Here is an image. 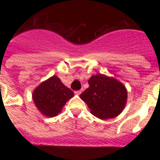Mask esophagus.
I'll return each mask as SVG.
<instances>
[{
    "label": "esophagus",
    "instance_id": "34e87169",
    "mask_svg": "<svg viewBox=\"0 0 160 160\" xmlns=\"http://www.w3.org/2000/svg\"><path fill=\"white\" fill-rule=\"evenodd\" d=\"M82 91L81 90H77V91H74V94H76V95H79V94H81Z\"/></svg>",
    "mask_w": 160,
    "mask_h": 160
}]
</instances>
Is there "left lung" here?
<instances>
[{"instance_id": "obj_1", "label": "left lung", "mask_w": 160, "mask_h": 160, "mask_svg": "<svg viewBox=\"0 0 160 160\" xmlns=\"http://www.w3.org/2000/svg\"><path fill=\"white\" fill-rule=\"evenodd\" d=\"M90 87L80 95L90 113L100 119L115 118L127 104L128 90L122 82L112 77L98 73L90 77Z\"/></svg>"}]
</instances>
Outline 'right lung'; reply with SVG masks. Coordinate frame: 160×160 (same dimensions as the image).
<instances>
[{
	"label": "right lung",
	"mask_w": 160,
	"mask_h": 160,
	"mask_svg": "<svg viewBox=\"0 0 160 160\" xmlns=\"http://www.w3.org/2000/svg\"><path fill=\"white\" fill-rule=\"evenodd\" d=\"M32 97L38 111L50 118L62 112L66 102L73 97V92L53 75L37 87Z\"/></svg>",
	"instance_id": "right-lung-1"
}]
</instances>
